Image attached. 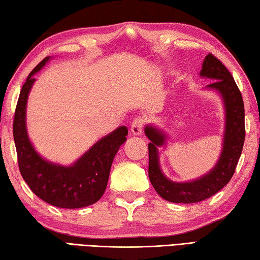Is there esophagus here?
<instances>
[{
  "instance_id": "obj_1",
  "label": "esophagus",
  "mask_w": 260,
  "mask_h": 260,
  "mask_svg": "<svg viewBox=\"0 0 260 260\" xmlns=\"http://www.w3.org/2000/svg\"><path fill=\"white\" fill-rule=\"evenodd\" d=\"M145 121L143 118H141V117H137V118H134V120L132 121V125H131V131L132 133L134 135H141L142 134V131H143V127H144Z\"/></svg>"
}]
</instances>
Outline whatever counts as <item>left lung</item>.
<instances>
[{"label":"left lung","mask_w":260,"mask_h":260,"mask_svg":"<svg viewBox=\"0 0 260 260\" xmlns=\"http://www.w3.org/2000/svg\"><path fill=\"white\" fill-rule=\"evenodd\" d=\"M201 76L214 80L206 85L221 94L225 108V128L223 146L217 164L211 171L196 180L175 182L162 174L157 147L165 144L167 135L155 126L147 125L145 135L149 143V178L155 191L172 203H198L215 195L224 187L235 174L245 143V106L240 90L229 70L214 55H206L203 60Z\"/></svg>","instance_id":"1"}]
</instances>
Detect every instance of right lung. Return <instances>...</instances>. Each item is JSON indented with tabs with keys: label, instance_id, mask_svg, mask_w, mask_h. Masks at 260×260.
<instances>
[{
	"label": "right lung",
	"instance_id": "add662e5",
	"mask_svg": "<svg viewBox=\"0 0 260 260\" xmlns=\"http://www.w3.org/2000/svg\"><path fill=\"white\" fill-rule=\"evenodd\" d=\"M49 57L44 58L30 72L20 91L13 120V139L17 149L19 170L30 189L40 200L60 208H80L94 204L104 195L113 160L128 134L120 126L103 137L89 151L64 167L45 160L35 150L25 126V108L34 74L44 68Z\"/></svg>",
	"mask_w": 260,
	"mask_h": 260
}]
</instances>
